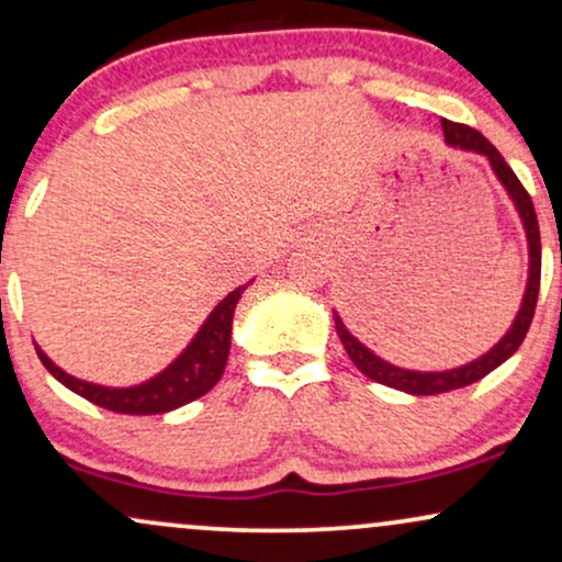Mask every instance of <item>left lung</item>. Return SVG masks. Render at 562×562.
I'll use <instances>...</instances> for the list:
<instances>
[{
    "label": "left lung",
    "mask_w": 562,
    "mask_h": 562,
    "mask_svg": "<svg viewBox=\"0 0 562 562\" xmlns=\"http://www.w3.org/2000/svg\"><path fill=\"white\" fill-rule=\"evenodd\" d=\"M441 126H443V142H447L449 147H454V150H465V153H479V156L488 160L494 177L499 179V184L505 187L507 198L513 200L515 211H518L520 216V224H524L526 243H528V280H526L524 299H520V308L518 314H515L513 325L507 327V333L502 335V338L496 340L486 353H481L479 359H473V362L462 367H454V370L423 372V370H404V367L385 362V359H380L375 351H370L357 335L348 330L346 322L340 319L338 312H333L335 330H338L340 344H344L348 357H351V362L357 364V370L370 380H375V383L412 393V396H434V393L465 389V385L479 383L481 378H486L488 372L496 370L502 362H507V359L518 351V346L524 344L528 327H531L533 308H537V299H539V280H541L539 222L526 187L518 182V177H515V171L505 164V158L499 156V150H496L492 142L483 137L481 132H475V128H470L465 124H451V121H441Z\"/></svg>",
    "instance_id": "obj_1"
}]
</instances>
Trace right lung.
<instances>
[{"mask_svg":"<svg viewBox=\"0 0 562 562\" xmlns=\"http://www.w3.org/2000/svg\"><path fill=\"white\" fill-rule=\"evenodd\" d=\"M250 282L224 295L214 306V312L200 325V330L192 335L190 344L182 348V353L156 375L142 380L137 385L115 389V385L89 383V380L68 375L38 346L36 353L42 364L53 372L55 380H60L66 389L79 393L87 402L102 406V409L119 412V415H164V412L195 402L203 393L214 389L218 378L224 375L232 344V317H235L237 301H240Z\"/></svg>","mask_w":562,"mask_h":562,"instance_id":"obj_1","label":"right lung"}]
</instances>
